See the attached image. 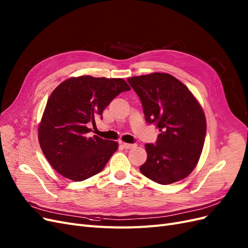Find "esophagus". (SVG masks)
I'll list each match as a JSON object with an SVG mask.
<instances>
[{
	"label": "esophagus",
	"mask_w": 248,
	"mask_h": 248,
	"mask_svg": "<svg viewBox=\"0 0 248 248\" xmlns=\"http://www.w3.org/2000/svg\"><path fill=\"white\" fill-rule=\"evenodd\" d=\"M123 147L125 148V149H131V148H134L136 147V144H129V143H123Z\"/></svg>",
	"instance_id": "obj_1"
}]
</instances>
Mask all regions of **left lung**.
Listing matches in <instances>:
<instances>
[{
    "label": "left lung",
    "mask_w": 248,
    "mask_h": 248,
    "mask_svg": "<svg viewBox=\"0 0 248 248\" xmlns=\"http://www.w3.org/2000/svg\"><path fill=\"white\" fill-rule=\"evenodd\" d=\"M141 101L145 121L158 129L155 144H145L141 173L159 185H171L191 173L206 136L203 109L187 87L170 74L127 78Z\"/></svg>",
    "instance_id": "1"
}]
</instances>
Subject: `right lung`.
Returning <instances> with one entry per match:
<instances>
[{"instance_id": "right-lung-1", "label": "right lung", "mask_w": 248, "mask_h": 248, "mask_svg": "<svg viewBox=\"0 0 248 248\" xmlns=\"http://www.w3.org/2000/svg\"><path fill=\"white\" fill-rule=\"evenodd\" d=\"M130 86L122 78L72 77L62 82L47 101L39 124V142L45 157L63 177L82 181L101 172L117 150L115 141L90 137L110 102Z\"/></svg>"}]
</instances>
